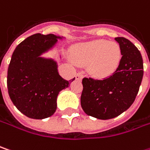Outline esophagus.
<instances>
[{"instance_id": "1", "label": "esophagus", "mask_w": 150, "mask_h": 150, "mask_svg": "<svg viewBox=\"0 0 150 150\" xmlns=\"http://www.w3.org/2000/svg\"><path fill=\"white\" fill-rule=\"evenodd\" d=\"M82 78H83V75H82V74H81V73H78V74H76V75H75V79L77 81H81Z\"/></svg>"}]
</instances>
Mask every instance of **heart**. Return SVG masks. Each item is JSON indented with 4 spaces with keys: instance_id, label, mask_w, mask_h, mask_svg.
I'll use <instances>...</instances> for the list:
<instances>
[{
    "instance_id": "obj_1",
    "label": "heart",
    "mask_w": 150,
    "mask_h": 150,
    "mask_svg": "<svg viewBox=\"0 0 150 150\" xmlns=\"http://www.w3.org/2000/svg\"><path fill=\"white\" fill-rule=\"evenodd\" d=\"M73 61L77 65H89V72L98 79L112 75L121 60V50L115 42L95 40L77 44L71 50Z\"/></svg>"
}]
</instances>
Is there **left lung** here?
Instances as JSON below:
<instances>
[{
  "label": "left lung",
  "mask_w": 150,
  "mask_h": 150,
  "mask_svg": "<svg viewBox=\"0 0 150 150\" xmlns=\"http://www.w3.org/2000/svg\"><path fill=\"white\" fill-rule=\"evenodd\" d=\"M121 50L116 71L104 80L84 78L81 104L84 112L97 119H113L133 103L144 75L143 57L138 49L124 37L115 38Z\"/></svg>",
  "instance_id": "8db88e82"
}]
</instances>
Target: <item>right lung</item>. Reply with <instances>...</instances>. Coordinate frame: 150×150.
<instances>
[{"label":"right lung","mask_w":150,"mask_h":150,"mask_svg":"<svg viewBox=\"0 0 150 150\" xmlns=\"http://www.w3.org/2000/svg\"><path fill=\"white\" fill-rule=\"evenodd\" d=\"M65 37L35 34L18 45L7 70V89L12 102L31 119L52 116L57 110L59 92L75 80H64L58 73L57 61L42 55ZM61 58V56H60Z\"/></svg>","instance_id":"right-lung-1"}]
</instances>
